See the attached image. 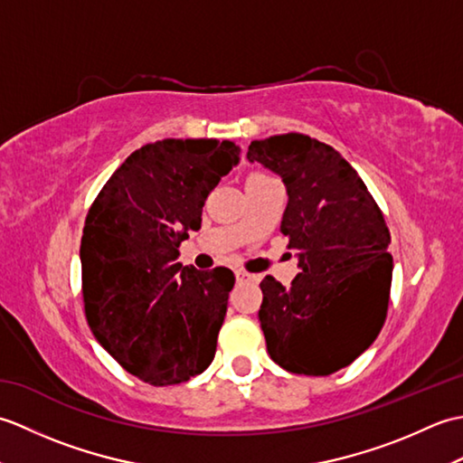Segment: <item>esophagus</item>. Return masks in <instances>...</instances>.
<instances>
[{"label":"esophagus","instance_id":"obj_1","mask_svg":"<svg viewBox=\"0 0 463 463\" xmlns=\"http://www.w3.org/2000/svg\"><path fill=\"white\" fill-rule=\"evenodd\" d=\"M234 279H237V282H239V284H242V282H250V280H257V277H254V274L242 272V270L234 272Z\"/></svg>","mask_w":463,"mask_h":463}]
</instances>
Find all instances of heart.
Masks as SVG:
<instances>
[{
	"instance_id": "1",
	"label": "heart",
	"mask_w": 463,
	"mask_h": 463,
	"mask_svg": "<svg viewBox=\"0 0 463 463\" xmlns=\"http://www.w3.org/2000/svg\"><path fill=\"white\" fill-rule=\"evenodd\" d=\"M260 179H267V175H262V173H250V175H249V179H247V183L260 181Z\"/></svg>"
}]
</instances>
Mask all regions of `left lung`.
<instances>
[{
  "instance_id": "obj_1",
  "label": "left lung",
  "mask_w": 463,
  "mask_h": 463,
  "mask_svg": "<svg viewBox=\"0 0 463 463\" xmlns=\"http://www.w3.org/2000/svg\"><path fill=\"white\" fill-rule=\"evenodd\" d=\"M247 159L287 186L280 232L298 250L290 287L260 282L267 350L287 372L328 376L368 350L386 320L394 269L386 221L352 165L308 135L252 141Z\"/></svg>"
}]
</instances>
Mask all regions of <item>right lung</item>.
Here are the masks:
<instances>
[{
    "label": "right lung",
    "mask_w": 463,
    "mask_h": 463,
    "mask_svg": "<svg viewBox=\"0 0 463 463\" xmlns=\"http://www.w3.org/2000/svg\"><path fill=\"white\" fill-rule=\"evenodd\" d=\"M241 161L216 139H163L127 156L97 194L81 237L83 300L97 342L139 380L199 376L216 352L232 270L183 267L206 196Z\"/></svg>",
    "instance_id": "add662e5"
}]
</instances>
